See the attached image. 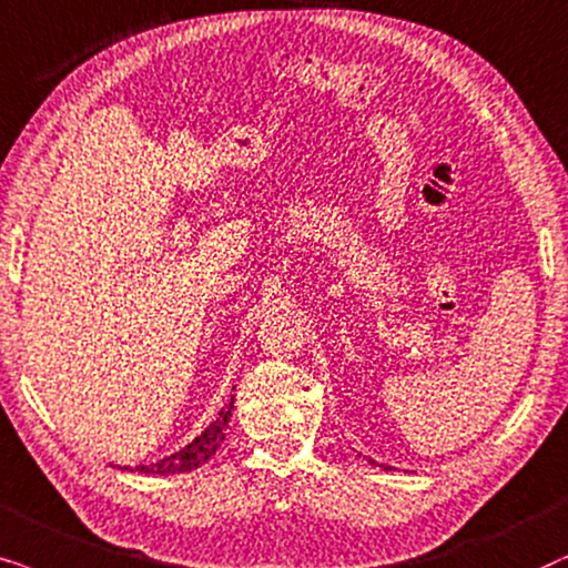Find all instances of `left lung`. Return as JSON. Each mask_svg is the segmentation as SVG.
<instances>
[{"instance_id": "obj_1", "label": "left lung", "mask_w": 568, "mask_h": 568, "mask_svg": "<svg viewBox=\"0 0 568 568\" xmlns=\"http://www.w3.org/2000/svg\"><path fill=\"white\" fill-rule=\"evenodd\" d=\"M368 463H374V459H368ZM382 467H384V465H382Z\"/></svg>"}]
</instances>
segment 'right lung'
<instances>
[{
  "mask_svg": "<svg viewBox=\"0 0 568 568\" xmlns=\"http://www.w3.org/2000/svg\"><path fill=\"white\" fill-rule=\"evenodd\" d=\"M233 410V397H229L225 407H221L217 418L210 423V426L202 430L200 436H194L186 447H181L173 455H165L163 459H158L153 465H134V467H121V470H138V473H155V475H176V473H189L196 470L207 463L210 457L221 449V444L225 442V430H229V418Z\"/></svg>",
  "mask_w": 568,
  "mask_h": 568,
  "instance_id": "1",
  "label": "right lung"
}]
</instances>
